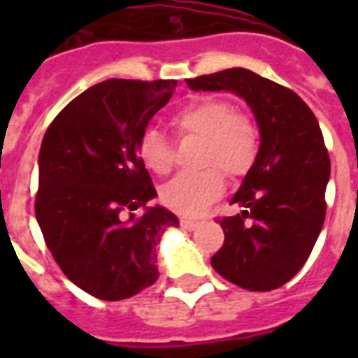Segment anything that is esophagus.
I'll use <instances>...</instances> for the list:
<instances>
[{"instance_id":"34e87169","label":"esophagus","mask_w":358,"mask_h":358,"mask_svg":"<svg viewBox=\"0 0 358 358\" xmlns=\"http://www.w3.org/2000/svg\"><path fill=\"white\" fill-rule=\"evenodd\" d=\"M180 224H182V229L185 230H195L196 227H199V223H196V221H191V219H182Z\"/></svg>"}]
</instances>
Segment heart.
I'll use <instances>...</instances> for the list:
<instances>
[{"mask_svg":"<svg viewBox=\"0 0 358 358\" xmlns=\"http://www.w3.org/2000/svg\"><path fill=\"white\" fill-rule=\"evenodd\" d=\"M173 128L180 135L202 141L199 165L202 171L185 173L163 185V204L182 215H199L204 208L223 195V173L238 178L255 165L258 156V129L247 115L236 111L224 98L206 96L189 103L174 115ZM137 154L148 171L169 174L173 169V152L167 139L156 129L143 134Z\"/></svg>","mask_w":358,"mask_h":358,"instance_id":"heart-1","label":"heart"}]
</instances>
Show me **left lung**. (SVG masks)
<instances>
[{
	"instance_id": "8db88e82",
	"label": "left lung",
	"mask_w": 358,
	"mask_h": 358,
	"mask_svg": "<svg viewBox=\"0 0 358 358\" xmlns=\"http://www.w3.org/2000/svg\"><path fill=\"white\" fill-rule=\"evenodd\" d=\"M185 83L191 91L243 98L260 131L255 165L230 201L241 212L219 221L224 243L212 267L250 292L280 288L305 266L325 221L331 162L320 124L294 91L247 69Z\"/></svg>"
}]
</instances>
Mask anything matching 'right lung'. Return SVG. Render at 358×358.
Wrapping results in <instances>:
<instances>
[{"label":"right lung","instance_id":"add662e5","mask_svg":"<svg viewBox=\"0 0 358 358\" xmlns=\"http://www.w3.org/2000/svg\"><path fill=\"white\" fill-rule=\"evenodd\" d=\"M176 83H96L55 117L42 139L36 221L64 275L98 299H128L156 282V247L165 230L178 227L167 208L148 206L157 193L137 154ZM137 207L145 212L141 218L131 213Z\"/></svg>","mask_w":358,"mask_h":358}]
</instances>
